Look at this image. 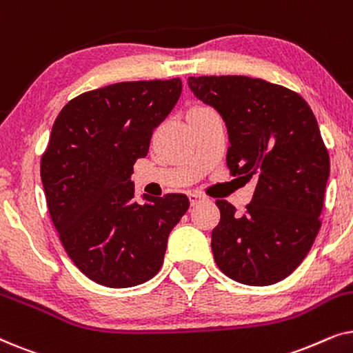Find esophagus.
Segmentation results:
<instances>
[{"label": "esophagus", "mask_w": 353, "mask_h": 353, "mask_svg": "<svg viewBox=\"0 0 353 353\" xmlns=\"http://www.w3.org/2000/svg\"><path fill=\"white\" fill-rule=\"evenodd\" d=\"M188 197H190L191 205H197V204H199V202L205 201V196L201 194V192H190V194H188Z\"/></svg>", "instance_id": "1"}]
</instances>
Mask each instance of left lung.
Masks as SVG:
<instances>
[{
	"instance_id": "obj_1",
	"label": "left lung",
	"mask_w": 353,
	"mask_h": 353,
	"mask_svg": "<svg viewBox=\"0 0 353 353\" xmlns=\"http://www.w3.org/2000/svg\"><path fill=\"white\" fill-rule=\"evenodd\" d=\"M188 85L223 119L231 175L257 180L243 215L228 201L215 202V262L248 286L281 281L305 259L321 226L330 154L315 115L302 96L260 79L190 77Z\"/></svg>"
}]
</instances>
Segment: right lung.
<instances>
[{
    "label": "right lung",
    "instance_id": "add662e5",
    "mask_svg": "<svg viewBox=\"0 0 353 353\" xmlns=\"http://www.w3.org/2000/svg\"><path fill=\"white\" fill-rule=\"evenodd\" d=\"M180 94V79L122 81L77 96L52 125L40 165L48 210L67 255L91 281L132 288L162 267L190 199L143 194L139 204L130 178Z\"/></svg>",
    "mask_w": 353,
    "mask_h": 353
}]
</instances>
